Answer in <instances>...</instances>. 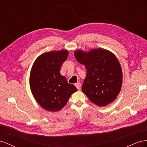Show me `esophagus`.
<instances>
[{
	"label": "esophagus",
	"mask_w": 147,
	"mask_h": 147,
	"mask_svg": "<svg viewBox=\"0 0 147 147\" xmlns=\"http://www.w3.org/2000/svg\"><path fill=\"white\" fill-rule=\"evenodd\" d=\"M75 86L76 87L78 90H80L81 89V84L80 82H77L76 84H75Z\"/></svg>",
	"instance_id": "34e87169"
}]
</instances>
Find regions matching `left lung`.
<instances>
[{"label":"left lung","mask_w":147,"mask_h":147,"mask_svg":"<svg viewBox=\"0 0 147 147\" xmlns=\"http://www.w3.org/2000/svg\"><path fill=\"white\" fill-rule=\"evenodd\" d=\"M74 54L87 70L82 86L83 93L99 107L107 106L114 101L123 81L122 69L116 56L103 49H92L88 52L78 50Z\"/></svg>","instance_id":"left-lung-1"}]
</instances>
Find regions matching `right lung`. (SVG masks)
Wrapping results in <instances>:
<instances>
[{
    "mask_svg": "<svg viewBox=\"0 0 147 147\" xmlns=\"http://www.w3.org/2000/svg\"><path fill=\"white\" fill-rule=\"evenodd\" d=\"M66 50L52 51L37 57L31 71L29 84L32 94L40 106L49 111L61 110L76 87L60 74V68L67 59Z\"/></svg>",
    "mask_w": 147,
    "mask_h": 147,
    "instance_id": "right-lung-1",
    "label": "right lung"
}]
</instances>
